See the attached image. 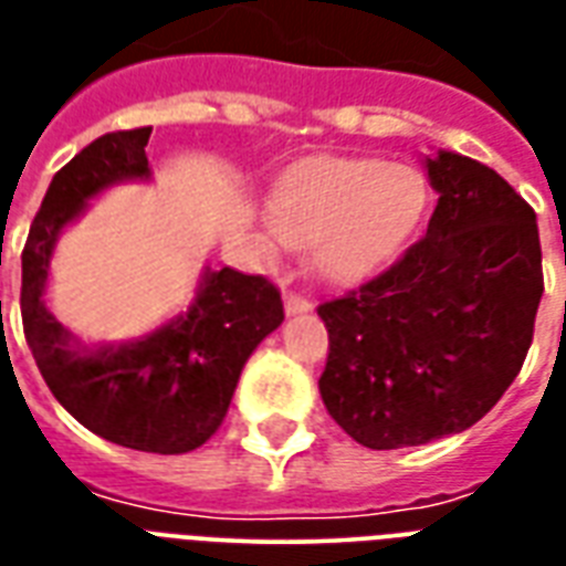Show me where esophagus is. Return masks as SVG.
Segmentation results:
<instances>
[{
	"label": "esophagus",
	"mask_w": 566,
	"mask_h": 566,
	"mask_svg": "<svg viewBox=\"0 0 566 566\" xmlns=\"http://www.w3.org/2000/svg\"><path fill=\"white\" fill-rule=\"evenodd\" d=\"M314 308V305H311V300L308 296H302V293H287V296H284V311H287V314H305V311H311Z\"/></svg>",
	"instance_id": "obj_1"
}]
</instances>
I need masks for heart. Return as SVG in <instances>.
I'll return each mask as SVG.
<instances>
[{"mask_svg": "<svg viewBox=\"0 0 566 566\" xmlns=\"http://www.w3.org/2000/svg\"><path fill=\"white\" fill-rule=\"evenodd\" d=\"M426 208L413 167L378 158H305L275 181L270 243H311L328 282H355L399 252Z\"/></svg>", "mask_w": 566, "mask_h": 566, "instance_id": "1", "label": "heart"}]
</instances>
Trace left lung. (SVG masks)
<instances>
[{"label":"left lung","mask_w":566,"mask_h":566,"mask_svg":"<svg viewBox=\"0 0 566 566\" xmlns=\"http://www.w3.org/2000/svg\"><path fill=\"white\" fill-rule=\"evenodd\" d=\"M438 205L405 255L323 302L319 396L370 449L420 447L479 422L526 361L544 296L532 205L484 164L426 158Z\"/></svg>","instance_id":"1"}]
</instances>
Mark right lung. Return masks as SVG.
I'll use <instances>...</instances> for the list:
<instances>
[{
  "label": "right lung",
  "mask_w": 566,
  "mask_h": 566,
  "mask_svg": "<svg viewBox=\"0 0 566 566\" xmlns=\"http://www.w3.org/2000/svg\"><path fill=\"white\" fill-rule=\"evenodd\" d=\"M153 126L111 132L55 172L22 249V332L55 399L119 447L181 455L220 429L240 370L282 326V293L264 275L205 266L190 308L144 340L84 349L46 308L49 261L66 222L111 185L149 179Z\"/></svg>",
  "instance_id": "right-lung-1"
}]
</instances>
